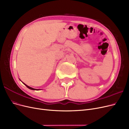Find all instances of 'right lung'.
Here are the masks:
<instances>
[{"label": "right lung", "instance_id": "obj_1", "mask_svg": "<svg viewBox=\"0 0 129 129\" xmlns=\"http://www.w3.org/2000/svg\"><path fill=\"white\" fill-rule=\"evenodd\" d=\"M23 83L24 84L25 86L27 87V88H28V89H31V90H41V89H34V88H31V87H29V86H28L27 85H26V84H25L24 83H23Z\"/></svg>", "mask_w": 129, "mask_h": 129}]
</instances>
